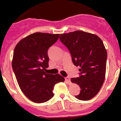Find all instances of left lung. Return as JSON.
Returning <instances> with one entry per match:
<instances>
[{"label":"left lung","mask_w":121,"mask_h":121,"mask_svg":"<svg viewBox=\"0 0 121 121\" xmlns=\"http://www.w3.org/2000/svg\"><path fill=\"white\" fill-rule=\"evenodd\" d=\"M58 39L57 35L33 33L22 39L14 50L12 68L19 87L36 103L51 99L54 96V85L65 81L62 76L47 69L48 50Z\"/></svg>","instance_id":"8db88e82"}]
</instances>
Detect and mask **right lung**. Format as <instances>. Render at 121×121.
Listing matches in <instances>:
<instances>
[{"mask_svg":"<svg viewBox=\"0 0 121 121\" xmlns=\"http://www.w3.org/2000/svg\"><path fill=\"white\" fill-rule=\"evenodd\" d=\"M60 40L66 46L73 64L79 67V76L71 78L81 88L76 98L82 100L92 99L104 82L107 53L102 40L90 33L75 31L64 34Z\"/></svg>","mask_w":121,"mask_h":121,"instance_id":"right-lung-1","label":"right lung"}]
</instances>
